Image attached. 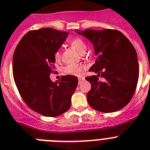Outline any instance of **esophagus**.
Returning a JSON list of instances; mask_svg holds the SVG:
<instances>
[{"label": "esophagus", "mask_w": 150, "mask_h": 150, "mask_svg": "<svg viewBox=\"0 0 150 150\" xmlns=\"http://www.w3.org/2000/svg\"><path fill=\"white\" fill-rule=\"evenodd\" d=\"M84 80H85V79H84V78H79V84H81V83H82Z\"/></svg>", "instance_id": "34e87169"}]
</instances>
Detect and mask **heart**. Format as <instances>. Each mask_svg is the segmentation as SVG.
Instances as JSON below:
<instances>
[{
    "label": "heart",
    "instance_id": "obj_1",
    "mask_svg": "<svg viewBox=\"0 0 150 150\" xmlns=\"http://www.w3.org/2000/svg\"><path fill=\"white\" fill-rule=\"evenodd\" d=\"M70 44H71V46H73L80 53H83V52L85 51V44L83 42L82 40L79 38H74L71 39L70 41ZM59 57H60V52H59V50H57L55 53V58L56 59H59ZM84 69V66L76 64V63H71V64H69L65 66V67H63L62 71H63L64 73L68 74V75L79 76V75L82 73V71Z\"/></svg>",
    "mask_w": 150,
    "mask_h": 150
}]
</instances>
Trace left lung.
Here are the masks:
<instances>
[{"label":"left lung","instance_id":"obj_1","mask_svg":"<svg viewBox=\"0 0 150 150\" xmlns=\"http://www.w3.org/2000/svg\"><path fill=\"white\" fill-rule=\"evenodd\" d=\"M93 45L97 59L90 71L97 75L87 77L91 84L87 94L90 106L102 112H113L125 106L134 93L139 78L136 50L122 32L113 29L75 30Z\"/></svg>","mask_w":150,"mask_h":150}]
</instances>
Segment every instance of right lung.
<instances>
[{
  "label": "right lung",
  "mask_w": 150,
  "mask_h": 150,
  "mask_svg": "<svg viewBox=\"0 0 150 150\" xmlns=\"http://www.w3.org/2000/svg\"><path fill=\"white\" fill-rule=\"evenodd\" d=\"M68 35L50 28L33 30L23 36L14 51L13 74L18 91L30 109L44 116L68 111L78 85L74 75L62 76L56 82L50 79L56 51Z\"/></svg>",
  "instance_id": "1"
}]
</instances>
